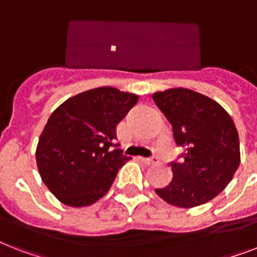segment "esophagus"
I'll list each match as a JSON object with an SVG mask.
<instances>
[{
	"label": "esophagus",
	"mask_w": 257,
	"mask_h": 257,
	"mask_svg": "<svg viewBox=\"0 0 257 257\" xmlns=\"http://www.w3.org/2000/svg\"><path fill=\"white\" fill-rule=\"evenodd\" d=\"M140 161L147 165L157 164V163H159V161H157V157H149V159H147V157H140Z\"/></svg>",
	"instance_id": "esophagus-1"
}]
</instances>
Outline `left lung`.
<instances>
[{
    "label": "left lung",
    "instance_id": "left-lung-1",
    "mask_svg": "<svg viewBox=\"0 0 257 257\" xmlns=\"http://www.w3.org/2000/svg\"><path fill=\"white\" fill-rule=\"evenodd\" d=\"M152 97L172 124L176 144L185 149L184 160L171 164L169 185L156 193L179 208L211 201L239 168V133L232 117L219 102L191 89L171 88Z\"/></svg>",
    "mask_w": 257,
    "mask_h": 257
}]
</instances>
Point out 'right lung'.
I'll use <instances>...</instances> for the list:
<instances>
[{
    "label": "right lung",
    "mask_w": 257,
    "mask_h": 257,
    "mask_svg": "<svg viewBox=\"0 0 257 257\" xmlns=\"http://www.w3.org/2000/svg\"><path fill=\"white\" fill-rule=\"evenodd\" d=\"M139 101L112 86L89 89L64 101L44 126L36 161L48 189L68 207L92 205L110 189L131 157L114 149L116 128Z\"/></svg>",
    "instance_id": "add662e5"
}]
</instances>
